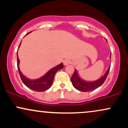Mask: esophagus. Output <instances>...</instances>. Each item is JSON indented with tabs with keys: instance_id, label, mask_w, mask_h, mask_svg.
<instances>
[{
	"instance_id": "obj_1",
	"label": "esophagus",
	"mask_w": 128,
	"mask_h": 128,
	"mask_svg": "<svg viewBox=\"0 0 128 128\" xmlns=\"http://www.w3.org/2000/svg\"><path fill=\"white\" fill-rule=\"evenodd\" d=\"M63 63H64V64L65 66L68 65V64L70 63V60L69 59H65L64 60V61H63Z\"/></svg>"
}]
</instances>
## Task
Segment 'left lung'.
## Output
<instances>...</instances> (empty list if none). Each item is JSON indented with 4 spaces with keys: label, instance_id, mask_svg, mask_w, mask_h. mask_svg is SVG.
<instances>
[{
    "label": "left lung",
    "instance_id": "obj_1",
    "mask_svg": "<svg viewBox=\"0 0 128 128\" xmlns=\"http://www.w3.org/2000/svg\"><path fill=\"white\" fill-rule=\"evenodd\" d=\"M111 54H110V58H111ZM110 66L108 68L106 72L105 73V74L102 78L93 82H86L85 80H83L82 79L79 78L76 70H74V73L71 78L72 83L73 86L80 92H87L94 90L98 88L99 86H102L105 82V79H106L108 74V73H109Z\"/></svg>",
    "mask_w": 128,
    "mask_h": 128
}]
</instances>
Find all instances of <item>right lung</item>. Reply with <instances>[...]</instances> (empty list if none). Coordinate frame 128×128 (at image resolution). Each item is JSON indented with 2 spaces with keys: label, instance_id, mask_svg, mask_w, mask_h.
Segmentation results:
<instances>
[{
  "label": "right lung",
  "instance_id": "add662e5",
  "mask_svg": "<svg viewBox=\"0 0 128 128\" xmlns=\"http://www.w3.org/2000/svg\"><path fill=\"white\" fill-rule=\"evenodd\" d=\"M20 44H21V42H20ZM20 45H19V46H20ZM17 68H18L19 74H20V78H21L22 82H23V83L27 87H28L29 88L31 89L34 91H36V92H45V91L48 90V89L50 88V87L52 86V84L53 83V81H54V77H55L56 73L58 70H60V69L62 68L63 67H64L62 63H61L59 65L55 66V67L50 69L48 73H46L44 75L42 76V77L40 78L35 79V80H31V79H29L28 78H26L25 76L22 74L21 72H20L18 66L19 58L18 57V55H17Z\"/></svg>",
  "mask_w": 128,
  "mask_h": 128
}]
</instances>
